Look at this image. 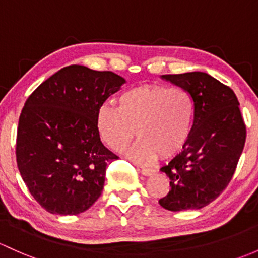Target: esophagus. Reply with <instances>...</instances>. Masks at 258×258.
I'll use <instances>...</instances> for the list:
<instances>
[{"instance_id": "esophagus-1", "label": "esophagus", "mask_w": 258, "mask_h": 258, "mask_svg": "<svg viewBox=\"0 0 258 258\" xmlns=\"http://www.w3.org/2000/svg\"><path fill=\"white\" fill-rule=\"evenodd\" d=\"M140 170L143 175H147V177L148 175H152L154 172H156L153 168H146V167H140Z\"/></svg>"}]
</instances>
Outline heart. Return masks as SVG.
<instances>
[{
  "mask_svg": "<svg viewBox=\"0 0 258 258\" xmlns=\"http://www.w3.org/2000/svg\"><path fill=\"white\" fill-rule=\"evenodd\" d=\"M117 106H100L96 130L102 142L122 152L135 135L138 140L127 154L137 162H150L178 153L191 136L195 102L181 88L138 85L122 91Z\"/></svg>",
  "mask_w": 258,
  "mask_h": 258,
  "instance_id": "b5f03b06",
  "label": "heart"
}]
</instances>
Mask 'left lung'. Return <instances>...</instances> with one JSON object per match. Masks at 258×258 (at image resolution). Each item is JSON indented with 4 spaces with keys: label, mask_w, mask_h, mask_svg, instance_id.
<instances>
[{
    "label": "left lung",
    "mask_w": 258,
    "mask_h": 258,
    "mask_svg": "<svg viewBox=\"0 0 258 258\" xmlns=\"http://www.w3.org/2000/svg\"><path fill=\"white\" fill-rule=\"evenodd\" d=\"M188 91L195 102L191 136L183 151L161 168L170 189L159 199L170 211L202 209L222 193L236 170L246 141L238 100L229 86L207 73L162 75Z\"/></svg>",
    "instance_id": "8db88e82"
}]
</instances>
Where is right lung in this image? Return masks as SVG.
<instances>
[{"label": "right lung", "mask_w": 258, "mask_h": 258, "mask_svg": "<svg viewBox=\"0 0 258 258\" xmlns=\"http://www.w3.org/2000/svg\"><path fill=\"white\" fill-rule=\"evenodd\" d=\"M124 83L112 72L69 65L27 99L16 158L29 193L48 213L77 215L101 195L107 164L118 157L102 145L96 115Z\"/></svg>", "instance_id": "obj_1"}]
</instances>
